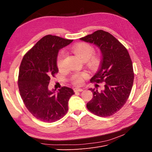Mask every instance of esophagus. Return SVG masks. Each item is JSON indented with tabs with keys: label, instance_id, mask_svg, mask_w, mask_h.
Masks as SVG:
<instances>
[{
	"label": "esophagus",
	"instance_id": "34e87169",
	"mask_svg": "<svg viewBox=\"0 0 152 152\" xmlns=\"http://www.w3.org/2000/svg\"><path fill=\"white\" fill-rule=\"evenodd\" d=\"M73 90H74L75 92H81L83 91V89H80V88H77V87H76V88H74L73 89Z\"/></svg>",
	"mask_w": 152,
	"mask_h": 152
}]
</instances>
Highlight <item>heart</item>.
Listing matches in <instances>:
<instances>
[{"label": "heart", "mask_w": 152, "mask_h": 152, "mask_svg": "<svg viewBox=\"0 0 152 152\" xmlns=\"http://www.w3.org/2000/svg\"><path fill=\"white\" fill-rule=\"evenodd\" d=\"M71 50L82 61H85L88 59V65L93 70H96L99 66L101 63V56L99 55L95 54L91 56L94 51V47L92 45L86 42L78 43L73 45L71 48ZM64 58H65L64 53H61L59 55L57 60V66L59 68H62L63 66ZM86 76V73H75L73 77V83L77 86L81 85L83 83L84 79Z\"/></svg>", "instance_id": "1"}]
</instances>
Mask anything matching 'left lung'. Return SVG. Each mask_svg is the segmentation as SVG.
<instances>
[{
  "label": "left lung",
  "instance_id": "left-lung-1",
  "mask_svg": "<svg viewBox=\"0 0 152 152\" xmlns=\"http://www.w3.org/2000/svg\"><path fill=\"white\" fill-rule=\"evenodd\" d=\"M80 40L96 45L102 56L100 68L91 82H104V88L101 91L89 89L93 98L87 103V108L99 117L113 115L125 104L132 89L134 73L129 54L116 38L102 30Z\"/></svg>",
  "mask_w": 152,
  "mask_h": 152
}]
</instances>
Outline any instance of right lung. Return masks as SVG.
I'll list each match as a JSON object with an SVG mask.
<instances>
[{"label": "right lung", "instance_id": "add662e5", "mask_svg": "<svg viewBox=\"0 0 152 152\" xmlns=\"http://www.w3.org/2000/svg\"><path fill=\"white\" fill-rule=\"evenodd\" d=\"M58 36L48 35L39 40L23 58L18 76V87L25 107L39 120L53 122L68 111V103L74 94L68 87L49 89L50 77L58 72L59 50L72 42Z\"/></svg>", "mask_w": 152, "mask_h": 152}]
</instances>
